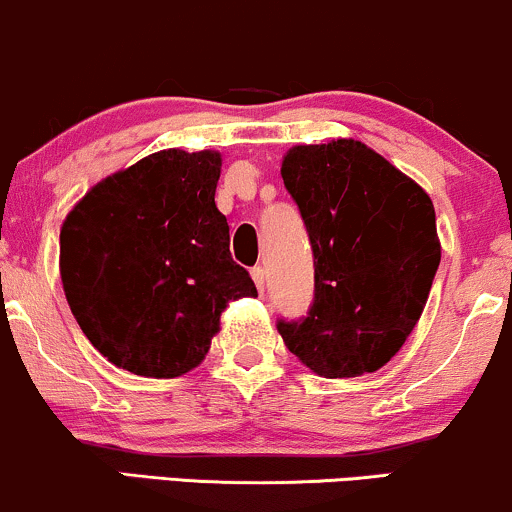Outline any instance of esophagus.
Returning <instances> with one entry per match:
<instances>
[{"label":"esophagus","mask_w":512,"mask_h":512,"mask_svg":"<svg viewBox=\"0 0 512 512\" xmlns=\"http://www.w3.org/2000/svg\"><path fill=\"white\" fill-rule=\"evenodd\" d=\"M251 278H254L256 287H258V292H263V290H266V270H263L261 266L251 268Z\"/></svg>","instance_id":"1"}]
</instances>
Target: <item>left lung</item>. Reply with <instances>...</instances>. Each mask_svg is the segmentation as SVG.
Returning a JSON list of instances; mask_svg holds the SVG:
<instances>
[{
    "instance_id": "8db88e82",
    "label": "left lung",
    "mask_w": 512,
    "mask_h": 512,
    "mask_svg": "<svg viewBox=\"0 0 512 512\" xmlns=\"http://www.w3.org/2000/svg\"><path fill=\"white\" fill-rule=\"evenodd\" d=\"M282 182L314 251V302L278 321L299 362L326 378L371 374L422 316L441 263L434 203L362 141L294 146Z\"/></svg>"
}]
</instances>
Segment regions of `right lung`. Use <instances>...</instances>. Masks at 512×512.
Masks as SVG:
<instances>
[{
	"mask_svg": "<svg viewBox=\"0 0 512 512\" xmlns=\"http://www.w3.org/2000/svg\"><path fill=\"white\" fill-rule=\"evenodd\" d=\"M220 153L160 150L95 184L66 215L59 268L102 357L148 378L203 362L230 299L256 297L215 206Z\"/></svg>",
	"mask_w": 512,
	"mask_h": 512,
	"instance_id": "1",
	"label": "right lung"
}]
</instances>
